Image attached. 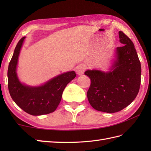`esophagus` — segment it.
Returning <instances> with one entry per match:
<instances>
[{"label": "esophagus", "instance_id": "esophagus-1", "mask_svg": "<svg viewBox=\"0 0 151 151\" xmlns=\"http://www.w3.org/2000/svg\"><path fill=\"white\" fill-rule=\"evenodd\" d=\"M86 70V67L84 65H79L75 68V71L78 75H81L84 73Z\"/></svg>", "mask_w": 151, "mask_h": 151}]
</instances>
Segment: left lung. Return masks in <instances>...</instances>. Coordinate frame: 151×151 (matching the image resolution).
I'll use <instances>...</instances> for the list:
<instances>
[{
  "label": "left lung",
  "mask_w": 151,
  "mask_h": 151,
  "mask_svg": "<svg viewBox=\"0 0 151 151\" xmlns=\"http://www.w3.org/2000/svg\"><path fill=\"white\" fill-rule=\"evenodd\" d=\"M119 35L124 45L117 48L113 70H88L84 73L91 81L87 92L89 104L96 110L110 114L128 106L136 97L141 84V63L134 45L122 31Z\"/></svg>",
  "instance_id": "obj_1"
}]
</instances>
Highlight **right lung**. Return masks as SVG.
<instances>
[{
	"mask_svg": "<svg viewBox=\"0 0 151 151\" xmlns=\"http://www.w3.org/2000/svg\"><path fill=\"white\" fill-rule=\"evenodd\" d=\"M24 37L19 41L8 69V86L11 97L19 107L32 115L54 111L67 84L75 78V71L62 74L40 87H29L19 81L16 73L18 57Z\"/></svg>",
	"mask_w": 151,
	"mask_h": 151,
	"instance_id": "obj_1",
	"label": "right lung"
}]
</instances>
